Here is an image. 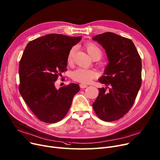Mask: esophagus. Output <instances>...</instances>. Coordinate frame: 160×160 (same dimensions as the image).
<instances>
[{
	"instance_id": "esophagus-1",
	"label": "esophagus",
	"mask_w": 160,
	"mask_h": 160,
	"mask_svg": "<svg viewBox=\"0 0 160 160\" xmlns=\"http://www.w3.org/2000/svg\"><path fill=\"white\" fill-rule=\"evenodd\" d=\"M88 86V85H86V84H84V83H80V87L81 88H82V89L86 88Z\"/></svg>"
}]
</instances>
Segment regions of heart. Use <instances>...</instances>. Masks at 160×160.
Instances as JSON below:
<instances>
[{"label": "heart", "mask_w": 160, "mask_h": 160, "mask_svg": "<svg viewBox=\"0 0 160 160\" xmlns=\"http://www.w3.org/2000/svg\"><path fill=\"white\" fill-rule=\"evenodd\" d=\"M84 48L86 49L89 55L92 58V59L98 58L99 60L102 57V51L96 44L90 42V43H88L85 45ZM74 50H75V48L73 47L69 51L68 55V62H71L72 61ZM97 77V71L91 69L80 68L73 71L71 73V78L72 80L82 83H89Z\"/></svg>", "instance_id": "1"}]
</instances>
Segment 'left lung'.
<instances>
[{
    "label": "left lung",
    "mask_w": 160,
    "mask_h": 160,
    "mask_svg": "<svg viewBox=\"0 0 160 160\" xmlns=\"http://www.w3.org/2000/svg\"><path fill=\"white\" fill-rule=\"evenodd\" d=\"M92 39L105 49L109 60L104 75L99 79L107 88H98L92 108L101 120L115 121L128 112L134 104L142 85V60L129 38L106 32Z\"/></svg>",
    "instance_id": "left-lung-1"
}]
</instances>
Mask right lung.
Returning a JSON list of instances; mask_svg holds the SVG:
<instances>
[{"label":"right lung","instance_id":"right-lung-1","mask_svg":"<svg viewBox=\"0 0 160 160\" xmlns=\"http://www.w3.org/2000/svg\"><path fill=\"white\" fill-rule=\"evenodd\" d=\"M82 37L52 33L30 41L19 63V91L31 111L45 123L64 118L80 90L77 83L57 89L55 82L67 70L68 55Z\"/></svg>","mask_w":160,"mask_h":160}]
</instances>
